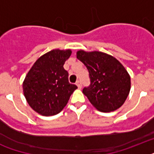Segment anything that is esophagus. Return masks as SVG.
<instances>
[{
  "instance_id": "esophagus-1",
  "label": "esophagus",
  "mask_w": 154,
  "mask_h": 154,
  "mask_svg": "<svg viewBox=\"0 0 154 154\" xmlns=\"http://www.w3.org/2000/svg\"><path fill=\"white\" fill-rule=\"evenodd\" d=\"M76 84H77V87H78V88H79V89H81V88H82V81H77V83H76Z\"/></svg>"
}]
</instances>
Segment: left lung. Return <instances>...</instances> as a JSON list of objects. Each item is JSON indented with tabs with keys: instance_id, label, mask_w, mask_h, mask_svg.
<instances>
[{
	"instance_id": "8db88e82",
	"label": "left lung",
	"mask_w": 154,
	"mask_h": 154,
	"mask_svg": "<svg viewBox=\"0 0 154 154\" xmlns=\"http://www.w3.org/2000/svg\"><path fill=\"white\" fill-rule=\"evenodd\" d=\"M89 71L90 84L82 92L99 111H114L126 100L130 90V77L124 66L114 58L101 52L77 53Z\"/></svg>"
}]
</instances>
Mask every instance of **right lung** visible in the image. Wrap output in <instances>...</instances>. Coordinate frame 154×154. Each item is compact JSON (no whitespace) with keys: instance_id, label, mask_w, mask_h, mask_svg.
<instances>
[{"instance_id":"obj_1","label":"right lung","mask_w":154,"mask_h":154,"mask_svg":"<svg viewBox=\"0 0 154 154\" xmlns=\"http://www.w3.org/2000/svg\"><path fill=\"white\" fill-rule=\"evenodd\" d=\"M71 50L53 49L42 56L32 65L23 82V91L30 107L42 116L59 113L67 105L77 86L69 82L64 69Z\"/></svg>"}]
</instances>
